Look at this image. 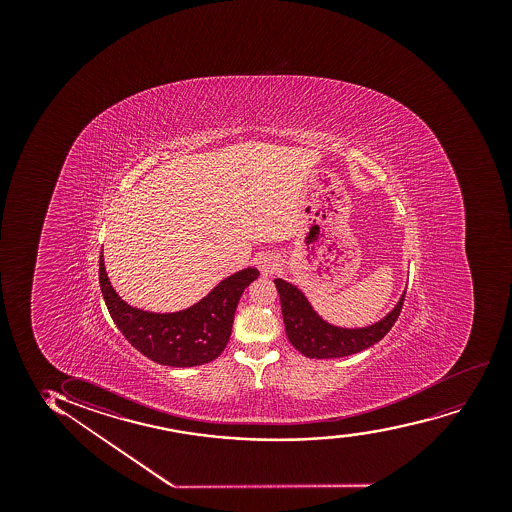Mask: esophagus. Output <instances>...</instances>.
Returning <instances> with one entry per match:
<instances>
[{
  "mask_svg": "<svg viewBox=\"0 0 512 512\" xmlns=\"http://www.w3.org/2000/svg\"><path fill=\"white\" fill-rule=\"evenodd\" d=\"M259 268H261V273H263V275H271V273H275V271H277V259L268 258V256H266V258L259 261Z\"/></svg>",
  "mask_w": 512,
  "mask_h": 512,
  "instance_id": "obj_1",
  "label": "esophagus"
}]
</instances>
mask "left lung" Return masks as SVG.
<instances>
[{
  "mask_svg": "<svg viewBox=\"0 0 512 512\" xmlns=\"http://www.w3.org/2000/svg\"><path fill=\"white\" fill-rule=\"evenodd\" d=\"M288 341L309 359H338L382 340L400 316L406 288L393 309L376 323L362 328H343L321 318L304 292L294 283L275 278Z\"/></svg>",
  "mask_w": 512,
  "mask_h": 512,
  "instance_id": "obj_1",
  "label": "left lung"
}]
</instances>
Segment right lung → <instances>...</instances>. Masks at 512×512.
I'll return each instance as SVG.
<instances>
[{
    "label": "right lung",
    "mask_w": 512,
    "mask_h": 512,
    "mask_svg": "<svg viewBox=\"0 0 512 512\" xmlns=\"http://www.w3.org/2000/svg\"><path fill=\"white\" fill-rule=\"evenodd\" d=\"M258 277L259 271L249 266L183 311L150 312L124 302L109 282L102 254L99 261L100 292L112 321L138 352L171 367L208 364L224 352L242 292Z\"/></svg>",
    "instance_id": "1"
}]
</instances>
